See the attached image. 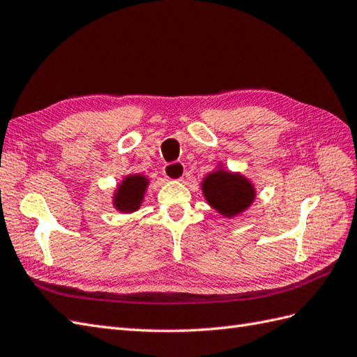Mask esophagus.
Here are the masks:
<instances>
[{
  "mask_svg": "<svg viewBox=\"0 0 357 357\" xmlns=\"http://www.w3.org/2000/svg\"><path fill=\"white\" fill-rule=\"evenodd\" d=\"M184 173H185L184 164L179 161L169 162L164 166V176L172 179V181H181L182 178H184Z\"/></svg>",
  "mask_w": 357,
  "mask_h": 357,
  "instance_id": "34e87169",
  "label": "esophagus"
}]
</instances>
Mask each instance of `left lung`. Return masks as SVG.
<instances>
[{
	"label": "left lung",
	"mask_w": 357,
	"mask_h": 357,
	"mask_svg": "<svg viewBox=\"0 0 357 357\" xmlns=\"http://www.w3.org/2000/svg\"><path fill=\"white\" fill-rule=\"evenodd\" d=\"M202 191L206 202L223 217H235L244 213L255 200L257 191L252 182L225 169H217L204 178Z\"/></svg>",
	"instance_id": "obj_1"
}]
</instances>
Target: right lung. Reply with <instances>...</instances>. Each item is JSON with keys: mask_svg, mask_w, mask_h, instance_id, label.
<instances>
[{"mask_svg": "<svg viewBox=\"0 0 357 357\" xmlns=\"http://www.w3.org/2000/svg\"><path fill=\"white\" fill-rule=\"evenodd\" d=\"M149 179L143 175H128L119 184L113 196V205L121 213H134L140 208Z\"/></svg>", "mask_w": 357, "mask_h": 357, "instance_id": "obj_1", "label": "right lung"}]
</instances>
